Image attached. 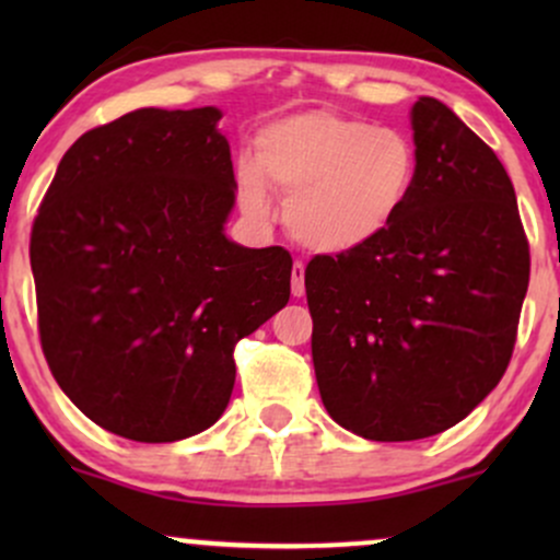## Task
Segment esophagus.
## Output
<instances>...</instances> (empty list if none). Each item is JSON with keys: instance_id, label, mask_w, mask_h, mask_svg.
<instances>
[{"instance_id": "34e87169", "label": "esophagus", "mask_w": 560, "mask_h": 560, "mask_svg": "<svg viewBox=\"0 0 560 560\" xmlns=\"http://www.w3.org/2000/svg\"><path fill=\"white\" fill-rule=\"evenodd\" d=\"M292 294L294 298H302L305 294V262L294 260L292 266Z\"/></svg>"}]
</instances>
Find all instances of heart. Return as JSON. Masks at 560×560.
<instances>
[{"mask_svg":"<svg viewBox=\"0 0 560 560\" xmlns=\"http://www.w3.org/2000/svg\"><path fill=\"white\" fill-rule=\"evenodd\" d=\"M419 155L405 133L329 110L276 120L260 133L255 165H242L240 202L268 213V191L287 197L284 223L302 247L355 253L382 240L408 208Z\"/></svg>","mask_w":560,"mask_h":560,"instance_id":"b5f03b06","label":"heart"}]
</instances>
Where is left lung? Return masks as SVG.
<instances>
[{
    "label": "left lung",
    "mask_w": 560,
    "mask_h": 560,
    "mask_svg": "<svg viewBox=\"0 0 560 560\" xmlns=\"http://www.w3.org/2000/svg\"><path fill=\"white\" fill-rule=\"evenodd\" d=\"M419 178L382 240L305 268L313 369L347 432L410 442L464 421L503 378L529 244L498 155L447 105L410 107Z\"/></svg>",
    "instance_id": "8db88e82"
}]
</instances>
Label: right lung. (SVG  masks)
Returning <instances> with one entry per match:
<instances>
[{"label": "right lung", "mask_w": 560, "mask_h": 560, "mask_svg": "<svg viewBox=\"0 0 560 560\" xmlns=\"http://www.w3.org/2000/svg\"><path fill=\"white\" fill-rule=\"evenodd\" d=\"M218 107H141L62 155L31 231L42 350L83 416L133 442L221 419L234 347L289 302L292 255L226 236Z\"/></svg>", "instance_id": "add662e5"}]
</instances>
